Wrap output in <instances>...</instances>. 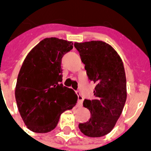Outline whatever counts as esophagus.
I'll return each mask as SVG.
<instances>
[{"mask_svg": "<svg viewBox=\"0 0 151 151\" xmlns=\"http://www.w3.org/2000/svg\"><path fill=\"white\" fill-rule=\"evenodd\" d=\"M77 93H78V104L77 105H78V107H82V103H83V97L79 91H78Z\"/></svg>", "mask_w": 151, "mask_h": 151, "instance_id": "1", "label": "esophagus"}]
</instances>
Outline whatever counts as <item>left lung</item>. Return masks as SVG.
Wrapping results in <instances>:
<instances>
[{
    "instance_id": "left-lung-1",
    "label": "left lung",
    "mask_w": 151,
    "mask_h": 151,
    "mask_svg": "<svg viewBox=\"0 0 151 151\" xmlns=\"http://www.w3.org/2000/svg\"><path fill=\"white\" fill-rule=\"evenodd\" d=\"M74 47L85 65L89 80L96 84L95 98L83 102L91 111V119L78 127L86 136L103 137L113 129L126 101L123 62L113 47L103 41L75 43Z\"/></svg>"
}]
</instances>
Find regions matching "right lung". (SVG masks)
Masks as SVG:
<instances>
[{
  "instance_id": "add662e5",
  "label": "right lung",
  "mask_w": 151,
  "mask_h": 151,
  "mask_svg": "<svg viewBox=\"0 0 151 151\" xmlns=\"http://www.w3.org/2000/svg\"><path fill=\"white\" fill-rule=\"evenodd\" d=\"M73 43L46 38L29 52L18 73L15 98L25 124L32 132L48 133L61 113L75 106L78 95L62 84L61 59Z\"/></svg>"
}]
</instances>
